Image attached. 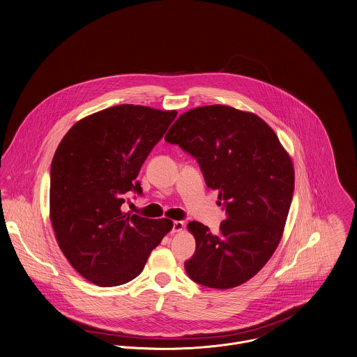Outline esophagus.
<instances>
[{"mask_svg":"<svg viewBox=\"0 0 357 357\" xmlns=\"http://www.w3.org/2000/svg\"><path fill=\"white\" fill-rule=\"evenodd\" d=\"M184 229V222L183 221H174L173 222V229H172V233H178Z\"/></svg>","mask_w":357,"mask_h":357,"instance_id":"34e87169","label":"esophagus"}]
</instances>
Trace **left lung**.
I'll return each mask as SVG.
<instances>
[{
    "instance_id": "left-lung-1",
    "label": "left lung",
    "mask_w": 357,
    "mask_h": 357,
    "mask_svg": "<svg viewBox=\"0 0 357 357\" xmlns=\"http://www.w3.org/2000/svg\"><path fill=\"white\" fill-rule=\"evenodd\" d=\"M165 140L194 155L207 187L227 207L217 234L197 221L187 225L196 241L187 274L207 288L240 287L259 273L282 238L294 190L289 153L259 116L225 105L183 113Z\"/></svg>"
}]
</instances>
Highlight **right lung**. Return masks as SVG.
<instances>
[{"instance_id": "obj_1", "label": "right lung", "mask_w": 357, "mask_h": 357, "mask_svg": "<svg viewBox=\"0 0 357 357\" xmlns=\"http://www.w3.org/2000/svg\"><path fill=\"white\" fill-rule=\"evenodd\" d=\"M177 110L117 105L66 132L50 167V221L65 258L87 281L117 287L137 277L173 227L124 213L139 170Z\"/></svg>"}]
</instances>
